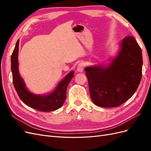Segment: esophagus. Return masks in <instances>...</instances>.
<instances>
[{
  "label": "esophagus",
  "mask_w": 151,
  "mask_h": 151,
  "mask_svg": "<svg viewBox=\"0 0 151 151\" xmlns=\"http://www.w3.org/2000/svg\"><path fill=\"white\" fill-rule=\"evenodd\" d=\"M84 67H85V63L84 62H81L80 63H79V65H77V70L79 72H83Z\"/></svg>",
  "instance_id": "34e87169"
}]
</instances>
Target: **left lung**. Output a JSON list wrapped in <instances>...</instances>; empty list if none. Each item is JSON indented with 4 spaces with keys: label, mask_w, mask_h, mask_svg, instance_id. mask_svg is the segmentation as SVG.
Masks as SVG:
<instances>
[{
    "label": "left lung",
    "mask_w": 151,
    "mask_h": 151,
    "mask_svg": "<svg viewBox=\"0 0 151 151\" xmlns=\"http://www.w3.org/2000/svg\"><path fill=\"white\" fill-rule=\"evenodd\" d=\"M142 50L132 36L123 38L121 50L107 67L85 68L91 99L98 106L116 107L130 99L142 76Z\"/></svg>",
    "instance_id": "8db88e82"
}]
</instances>
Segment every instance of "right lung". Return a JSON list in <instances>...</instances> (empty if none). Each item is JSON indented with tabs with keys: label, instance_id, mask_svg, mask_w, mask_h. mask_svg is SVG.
<instances>
[{
	"label": "right lung",
	"instance_id": "obj_1",
	"mask_svg": "<svg viewBox=\"0 0 151 151\" xmlns=\"http://www.w3.org/2000/svg\"><path fill=\"white\" fill-rule=\"evenodd\" d=\"M18 40L16 47L11 55V70L12 73V81L16 92L21 101L27 106L40 111H52L60 108L66 99V91L67 86L72 77L74 76V71L67 74L53 92L46 96L35 95L27 90L23 81L19 76L18 71V50H19Z\"/></svg>",
	"mask_w": 151,
	"mask_h": 151
}]
</instances>
